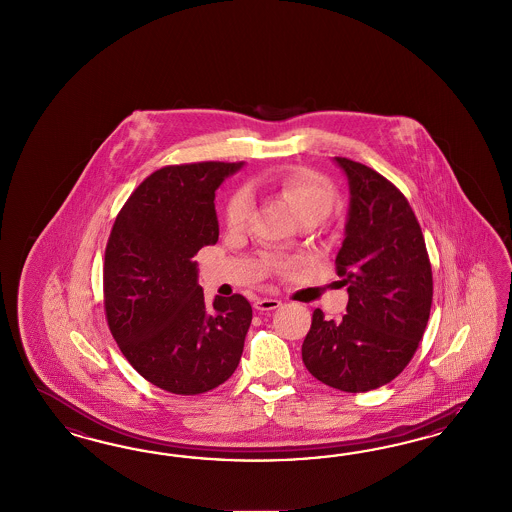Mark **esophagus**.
I'll list each match as a JSON object with an SVG mask.
<instances>
[{
	"label": "esophagus",
	"mask_w": 512,
	"mask_h": 512,
	"mask_svg": "<svg viewBox=\"0 0 512 512\" xmlns=\"http://www.w3.org/2000/svg\"><path fill=\"white\" fill-rule=\"evenodd\" d=\"M279 306H281V300H278V298H259L255 302V310L259 311H272L279 308Z\"/></svg>",
	"instance_id": "1"
}]
</instances>
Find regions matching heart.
<instances>
[{
    "label": "heart",
    "instance_id": "heart-1",
    "mask_svg": "<svg viewBox=\"0 0 512 512\" xmlns=\"http://www.w3.org/2000/svg\"><path fill=\"white\" fill-rule=\"evenodd\" d=\"M264 187L279 197L289 206L293 216L302 214H319L323 217L328 214L334 202V189L321 178L319 174L311 171H295L285 176L268 178ZM253 208V195L248 187H242L234 193L227 206V223L238 227L248 221Z\"/></svg>",
    "mask_w": 512,
    "mask_h": 512
}]
</instances>
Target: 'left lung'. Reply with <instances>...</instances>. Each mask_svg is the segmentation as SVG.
Returning <instances> with one entry per match:
<instances>
[{
  "instance_id": "1",
  "label": "left lung",
  "mask_w": 512,
  "mask_h": 512,
  "mask_svg": "<svg viewBox=\"0 0 512 512\" xmlns=\"http://www.w3.org/2000/svg\"><path fill=\"white\" fill-rule=\"evenodd\" d=\"M334 163L349 184L336 255L349 302L341 321L313 311L302 360L328 387L368 392L390 383L415 355L432 308V266L402 191L362 163L347 157Z\"/></svg>"
}]
</instances>
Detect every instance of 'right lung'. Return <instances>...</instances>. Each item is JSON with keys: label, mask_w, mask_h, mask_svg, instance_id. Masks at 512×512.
I'll use <instances>...</instances> for the list:
<instances>
[{"label": "right lung", "mask_w": 512, "mask_h": 512, "mask_svg": "<svg viewBox=\"0 0 512 512\" xmlns=\"http://www.w3.org/2000/svg\"><path fill=\"white\" fill-rule=\"evenodd\" d=\"M244 163L204 161L150 174L116 217L105 251V310L124 357L155 387L202 394L233 375L251 325L242 295L206 304L199 249L216 244V189Z\"/></svg>", "instance_id": "obj_1"}]
</instances>
